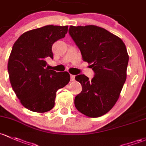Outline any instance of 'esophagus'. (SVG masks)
Returning a JSON list of instances; mask_svg holds the SVG:
<instances>
[{
    "instance_id": "34e87169",
    "label": "esophagus",
    "mask_w": 146,
    "mask_h": 146,
    "mask_svg": "<svg viewBox=\"0 0 146 146\" xmlns=\"http://www.w3.org/2000/svg\"><path fill=\"white\" fill-rule=\"evenodd\" d=\"M70 80L74 81L75 80V76L74 75H70Z\"/></svg>"
}]
</instances>
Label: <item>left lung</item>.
I'll return each mask as SVG.
<instances>
[{"mask_svg": "<svg viewBox=\"0 0 146 146\" xmlns=\"http://www.w3.org/2000/svg\"><path fill=\"white\" fill-rule=\"evenodd\" d=\"M68 33L82 60L94 72L92 80L83 74L75 78L82 85L75 106L88 117H100L114 106L125 82L129 61L126 46L119 37L94 25L70 26Z\"/></svg>", "mask_w": 146, "mask_h": 146, "instance_id": "left-lung-1", "label": "left lung"}]
</instances>
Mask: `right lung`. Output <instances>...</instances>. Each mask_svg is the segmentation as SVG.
<instances>
[{
    "label": "right lung",
    "instance_id": "add662e5",
    "mask_svg": "<svg viewBox=\"0 0 146 146\" xmlns=\"http://www.w3.org/2000/svg\"><path fill=\"white\" fill-rule=\"evenodd\" d=\"M67 31L68 26H45L24 33L12 47L7 64L10 83L29 110L45 113L52 109L56 91L70 81L68 72L51 70L46 61L53 59L54 42Z\"/></svg>",
    "mask_w": 146,
    "mask_h": 146
}]
</instances>
